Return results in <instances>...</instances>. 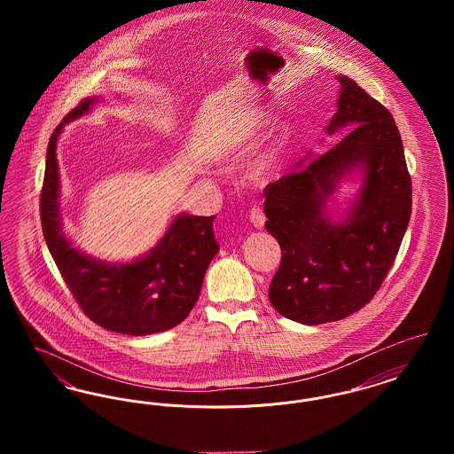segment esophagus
<instances>
[{"label": "esophagus", "instance_id": "esophagus-1", "mask_svg": "<svg viewBox=\"0 0 454 454\" xmlns=\"http://www.w3.org/2000/svg\"><path fill=\"white\" fill-rule=\"evenodd\" d=\"M250 223L255 226V228H263V224H265V215H263V211L257 207V206H254L252 209H250Z\"/></svg>", "mask_w": 454, "mask_h": 454}]
</instances>
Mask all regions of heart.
I'll use <instances>...</instances> for the list:
<instances>
[{
	"label": "heart",
	"instance_id": "b5f03b06",
	"mask_svg": "<svg viewBox=\"0 0 454 454\" xmlns=\"http://www.w3.org/2000/svg\"><path fill=\"white\" fill-rule=\"evenodd\" d=\"M262 117H263V115H262ZM245 136H247V132H245V134H239V137H238L237 141L245 139ZM274 160H276V153L272 152L270 154H265V156L260 160L259 163H257V167H255V172L259 173V175L267 172V170L272 167Z\"/></svg>",
	"mask_w": 454,
	"mask_h": 454
}]
</instances>
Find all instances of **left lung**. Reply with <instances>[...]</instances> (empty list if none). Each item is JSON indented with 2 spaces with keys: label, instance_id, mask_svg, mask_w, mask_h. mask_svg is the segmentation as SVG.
<instances>
[{
  "label": "left lung",
  "instance_id": "8db88e82",
  "mask_svg": "<svg viewBox=\"0 0 454 454\" xmlns=\"http://www.w3.org/2000/svg\"><path fill=\"white\" fill-rule=\"evenodd\" d=\"M337 80L339 108L326 130L353 129L263 191L265 230L282 252L269 300L279 315L304 325L342 320L374 298L411 213V173L388 108L354 80ZM356 166L364 168V187L347 221L333 225L324 216V200Z\"/></svg>",
  "mask_w": 454,
  "mask_h": 454
}]
</instances>
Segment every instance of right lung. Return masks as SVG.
<instances>
[{
	"label": "right lung",
	"instance_id": "add662e5",
	"mask_svg": "<svg viewBox=\"0 0 454 454\" xmlns=\"http://www.w3.org/2000/svg\"><path fill=\"white\" fill-rule=\"evenodd\" d=\"M97 102L87 98L54 129L41 191V221L47 248L73 298L91 322L124 335H150L182 324L194 308L204 274L219 252L213 219L182 215L158 245L130 263H106L71 247L61 231L58 136Z\"/></svg>",
	"mask_w": 454,
	"mask_h": 454
}]
</instances>
